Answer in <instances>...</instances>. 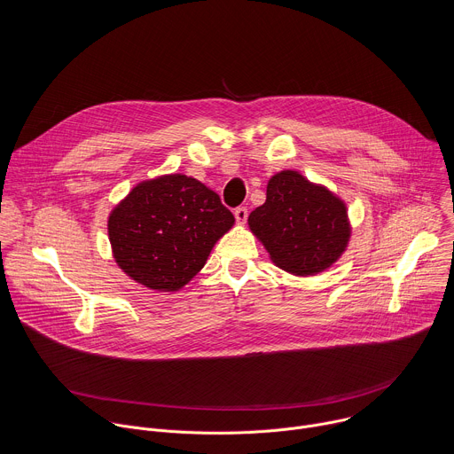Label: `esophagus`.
Masks as SVG:
<instances>
[{"label":"esophagus","instance_id":"esophagus-1","mask_svg":"<svg viewBox=\"0 0 454 454\" xmlns=\"http://www.w3.org/2000/svg\"><path fill=\"white\" fill-rule=\"evenodd\" d=\"M233 214H235V219H237L239 224H244V223H246V219H247V208H246V207L235 208Z\"/></svg>","mask_w":454,"mask_h":454}]
</instances>
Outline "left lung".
Listing matches in <instances>:
<instances>
[{"label":"left lung","instance_id":"1","mask_svg":"<svg viewBox=\"0 0 454 454\" xmlns=\"http://www.w3.org/2000/svg\"><path fill=\"white\" fill-rule=\"evenodd\" d=\"M247 223L270 260L299 276L332 267L351 237L346 203L297 171H281L269 180L267 200Z\"/></svg>","mask_w":454,"mask_h":454}]
</instances>
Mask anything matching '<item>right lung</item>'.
Instances as JSON below:
<instances>
[{
	"label": "right lung",
	"instance_id": "right-lung-1",
	"mask_svg": "<svg viewBox=\"0 0 454 454\" xmlns=\"http://www.w3.org/2000/svg\"><path fill=\"white\" fill-rule=\"evenodd\" d=\"M233 214L196 178L166 175L140 182L108 215L117 265L137 283L176 292L207 263Z\"/></svg>",
	"mask_w": 454,
	"mask_h": 454
}]
</instances>
